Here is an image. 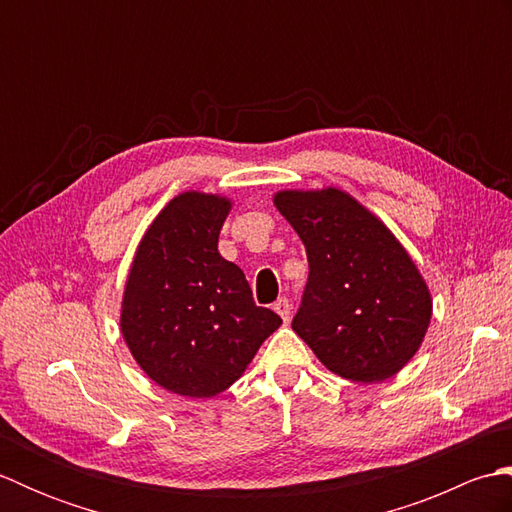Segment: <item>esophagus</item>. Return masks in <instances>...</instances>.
I'll return each mask as SVG.
<instances>
[{"label": "esophagus", "instance_id": "34e87169", "mask_svg": "<svg viewBox=\"0 0 512 512\" xmlns=\"http://www.w3.org/2000/svg\"><path fill=\"white\" fill-rule=\"evenodd\" d=\"M275 312L279 314V317L281 319H284V321H290V310H292V306H290V301L286 299V297H281V299H277L275 301Z\"/></svg>", "mask_w": 512, "mask_h": 512}]
</instances>
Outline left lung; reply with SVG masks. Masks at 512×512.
Instances as JSON below:
<instances>
[{
  "mask_svg": "<svg viewBox=\"0 0 512 512\" xmlns=\"http://www.w3.org/2000/svg\"><path fill=\"white\" fill-rule=\"evenodd\" d=\"M275 204L308 255L292 330L347 380L394 376L416 354L431 319L429 290L405 248L339 189L281 191Z\"/></svg>",
  "mask_w": 512,
  "mask_h": 512,
  "instance_id": "obj_1",
  "label": "left lung"
}]
</instances>
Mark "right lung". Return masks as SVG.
I'll use <instances>...</instances> for the list:
<instances>
[{
  "label": "right lung",
  "mask_w": 512,
  "mask_h": 512,
  "mask_svg": "<svg viewBox=\"0 0 512 512\" xmlns=\"http://www.w3.org/2000/svg\"><path fill=\"white\" fill-rule=\"evenodd\" d=\"M231 202L182 193L149 226L127 279L121 328L145 374L211 398L244 374L281 317L257 306L242 268L217 253Z\"/></svg>",
  "instance_id": "add662e5"
}]
</instances>
